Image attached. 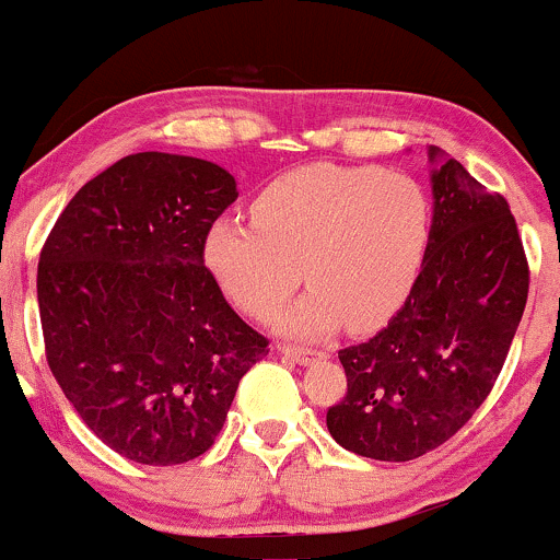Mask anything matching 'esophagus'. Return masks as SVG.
I'll use <instances>...</instances> for the list:
<instances>
[{"label":"esophagus","instance_id":"esophagus-1","mask_svg":"<svg viewBox=\"0 0 560 560\" xmlns=\"http://www.w3.org/2000/svg\"><path fill=\"white\" fill-rule=\"evenodd\" d=\"M278 351L280 354L291 357V360L299 364H310L314 357H323V351L310 349V347H291V343H278Z\"/></svg>","mask_w":560,"mask_h":560}]
</instances>
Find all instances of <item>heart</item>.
Instances as JSON below:
<instances>
[{
    "label": "heart",
    "instance_id": "obj_1",
    "mask_svg": "<svg viewBox=\"0 0 560 560\" xmlns=\"http://www.w3.org/2000/svg\"><path fill=\"white\" fill-rule=\"evenodd\" d=\"M431 243V203L410 174L378 166L312 163L282 174L254 200V219L219 217L203 237L213 280L243 312L278 317L296 338L347 319L351 330L386 323L416 285Z\"/></svg>",
    "mask_w": 560,
    "mask_h": 560
}]
</instances>
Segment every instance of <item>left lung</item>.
I'll return each mask as SVG.
<instances>
[{
	"mask_svg": "<svg viewBox=\"0 0 560 560\" xmlns=\"http://www.w3.org/2000/svg\"><path fill=\"white\" fill-rule=\"evenodd\" d=\"M433 222L401 310L338 351L347 397L328 410L343 450L405 463L455 436L498 381L529 293V264L508 200L429 148Z\"/></svg>",
	"mask_w": 560,
	"mask_h": 560,
	"instance_id": "8db88e82",
	"label": "left lung"
}]
</instances>
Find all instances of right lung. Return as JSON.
Segmentation results:
<instances>
[{
	"label": "right lung",
	"instance_id": "add662e5",
	"mask_svg": "<svg viewBox=\"0 0 560 560\" xmlns=\"http://www.w3.org/2000/svg\"><path fill=\"white\" fill-rule=\"evenodd\" d=\"M237 198L217 163L135 153L86 182L49 232L36 296L55 381L94 436L142 466L196 460L269 341L203 259Z\"/></svg>",
	"mask_w": 560,
	"mask_h": 560
}]
</instances>
